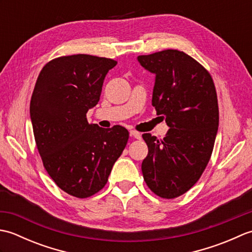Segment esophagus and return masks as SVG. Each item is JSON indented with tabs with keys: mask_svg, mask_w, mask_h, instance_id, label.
<instances>
[{
	"mask_svg": "<svg viewBox=\"0 0 252 252\" xmlns=\"http://www.w3.org/2000/svg\"><path fill=\"white\" fill-rule=\"evenodd\" d=\"M130 134H131V136H133L134 138H137V140H140V138L142 137L141 133L135 131V130H131V131H130Z\"/></svg>",
	"mask_w": 252,
	"mask_h": 252,
	"instance_id": "1",
	"label": "esophagus"
}]
</instances>
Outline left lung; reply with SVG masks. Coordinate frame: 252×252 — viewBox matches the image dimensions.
<instances>
[{
	"instance_id": "obj_1",
	"label": "left lung",
	"mask_w": 252,
	"mask_h": 252,
	"mask_svg": "<svg viewBox=\"0 0 252 252\" xmlns=\"http://www.w3.org/2000/svg\"><path fill=\"white\" fill-rule=\"evenodd\" d=\"M137 60L156 74L152 103L170 126L163 140L143 134L148 146L144 181L154 194L173 199L197 183L210 160L219 126L215 82L201 63L178 50Z\"/></svg>"
}]
</instances>
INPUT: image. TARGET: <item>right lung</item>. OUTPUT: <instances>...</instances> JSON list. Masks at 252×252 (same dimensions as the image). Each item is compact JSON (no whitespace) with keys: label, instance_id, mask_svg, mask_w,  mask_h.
<instances>
[{"label":"right lung","instance_id":"right-lung-1","mask_svg":"<svg viewBox=\"0 0 252 252\" xmlns=\"http://www.w3.org/2000/svg\"><path fill=\"white\" fill-rule=\"evenodd\" d=\"M116 65L93 55L62 56L47 63L36 79L30 117L37 151L52 180L73 197L103 189L129 140L126 127L103 129L87 119Z\"/></svg>","mask_w":252,"mask_h":252}]
</instances>
